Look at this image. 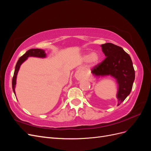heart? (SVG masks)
<instances>
[{"mask_svg":"<svg viewBox=\"0 0 151 151\" xmlns=\"http://www.w3.org/2000/svg\"><path fill=\"white\" fill-rule=\"evenodd\" d=\"M84 59L85 60H88L89 64L91 65H96L98 63L100 59L99 54L96 52L92 53L90 55H85L84 56Z\"/></svg>","mask_w":151,"mask_h":151,"instance_id":"1","label":"heart"}]
</instances>
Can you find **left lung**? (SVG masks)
Masks as SVG:
<instances>
[{"instance_id": "1", "label": "left lung", "mask_w": 151, "mask_h": 151, "mask_svg": "<svg viewBox=\"0 0 151 151\" xmlns=\"http://www.w3.org/2000/svg\"><path fill=\"white\" fill-rule=\"evenodd\" d=\"M106 57L91 71L98 76L111 75L118 84L117 98L120 105L131 92L135 79V70L130 55L117 45L107 43L101 45Z\"/></svg>"}]
</instances>
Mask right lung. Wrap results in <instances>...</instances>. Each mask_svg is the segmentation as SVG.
<instances>
[{"mask_svg": "<svg viewBox=\"0 0 151 151\" xmlns=\"http://www.w3.org/2000/svg\"><path fill=\"white\" fill-rule=\"evenodd\" d=\"M46 56V54H45L44 50H41V49H30L28 51H27L23 55L21 56L19 60H18L16 65L15 67V70L14 73V76L12 77V89L14 93H15V85H16V76L17 72L19 69L20 65L21 63L26 60V58L29 57H45Z\"/></svg>", "mask_w": 151, "mask_h": 151, "instance_id": "obj_1", "label": "right lung"}]
</instances>
